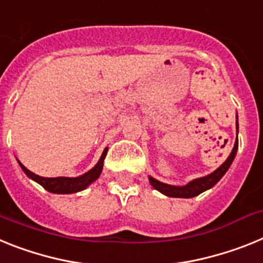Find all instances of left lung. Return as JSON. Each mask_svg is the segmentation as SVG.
<instances>
[{"mask_svg":"<svg viewBox=\"0 0 263 263\" xmlns=\"http://www.w3.org/2000/svg\"><path fill=\"white\" fill-rule=\"evenodd\" d=\"M237 135H238V116H237ZM237 149H238V138L236 139V143H234V147H233L232 152H230L229 157H228L222 164H221L216 171L211 173V175L204 176V177H198V179L192 180L185 185H171V184H165V182H161L159 180L154 179L152 176H148L151 185L154 186L156 191H159L160 193L168 196V197H179V198H192L198 196L202 192L208 191V189L213 188L217 182L222 179V176L228 172V170L232 165L233 160L236 157Z\"/></svg>","mask_w":263,"mask_h":263,"instance_id":"obj_1","label":"left lung"}]
</instances>
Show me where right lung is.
<instances>
[{
    "mask_svg": "<svg viewBox=\"0 0 263 263\" xmlns=\"http://www.w3.org/2000/svg\"><path fill=\"white\" fill-rule=\"evenodd\" d=\"M107 151L108 148H104L103 154L100 156L99 161L95 164L93 168H91L88 172L83 173V175L78 176V177H42V176H38L35 173H33L31 171H29L26 166L22 163L18 161L20 166L22 168L26 176L29 179L34 180L35 182H38L40 185H42L43 188L46 189L50 193H57V195H70V193H77V192H81L83 189L87 188L88 185H91L93 181H97L98 177L102 173L103 170V161L104 157L107 155Z\"/></svg>",
    "mask_w": 263,
    "mask_h": 263,
    "instance_id": "obj_1",
    "label": "right lung"
}]
</instances>
